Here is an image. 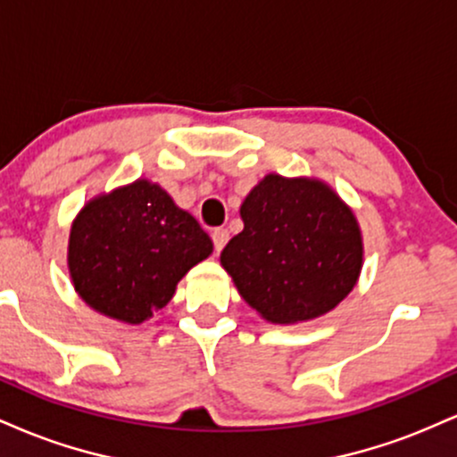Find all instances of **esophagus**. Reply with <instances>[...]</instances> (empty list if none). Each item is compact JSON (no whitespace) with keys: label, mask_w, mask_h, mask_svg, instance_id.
I'll use <instances>...</instances> for the list:
<instances>
[{"label":"esophagus","mask_w":457,"mask_h":457,"mask_svg":"<svg viewBox=\"0 0 457 457\" xmlns=\"http://www.w3.org/2000/svg\"><path fill=\"white\" fill-rule=\"evenodd\" d=\"M228 240H229V232L225 228H217V229H212V243H214V249L217 251H221L225 245H228Z\"/></svg>","instance_id":"esophagus-1"}]
</instances>
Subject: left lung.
I'll return each instance as SVG.
<instances>
[{
	"instance_id": "left-lung-1",
	"label": "left lung",
	"mask_w": 457,
	"mask_h": 457,
	"mask_svg": "<svg viewBox=\"0 0 457 457\" xmlns=\"http://www.w3.org/2000/svg\"><path fill=\"white\" fill-rule=\"evenodd\" d=\"M240 217L245 228L225 245L221 264L266 320L318 318L354 287L363 262L359 225L327 185L269 174Z\"/></svg>"
}]
</instances>
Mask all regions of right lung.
<instances>
[{
	"label": "right lung",
	"mask_w": 457,
	"mask_h": 457,
	"mask_svg": "<svg viewBox=\"0 0 457 457\" xmlns=\"http://www.w3.org/2000/svg\"><path fill=\"white\" fill-rule=\"evenodd\" d=\"M212 240L159 185L137 180L92 199L71 229L75 290L104 316L139 324L174 296Z\"/></svg>",
	"instance_id": "obj_1"
}]
</instances>
